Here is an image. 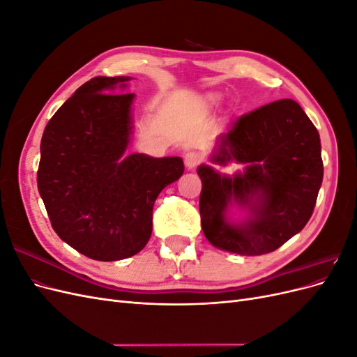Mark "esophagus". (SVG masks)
<instances>
[{
  "label": "esophagus",
  "mask_w": 357,
  "mask_h": 357,
  "mask_svg": "<svg viewBox=\"0 0 357 357\" xmlns=\"http://www.w3.org/2000/svg\"><path fill=\"white\" fill-rule=\"evenodd\" d=\"M201 160H202V156L199 153H197V152H188L186 156H185V164H186V167L189 169L195 168Z\"/></svg>",
  "instance_id": "1"
}]
</instances>
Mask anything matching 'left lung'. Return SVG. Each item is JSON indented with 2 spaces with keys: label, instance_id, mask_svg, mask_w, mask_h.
<instances>
[{
  "label": "left lung",
  "instance_id": "left-lung-1",
  "mask_svg": "<svg viewBox=\"0 0 357 357\" xmlns=\"http://www.w3.org/2000/svg\"><path fill=\"white\" fill-rule=\"evenodd\" d=\"M213 164L243 165L232 176L199 165L201 225L220 250L271 253L310 220L323 180L320 135L294 100H280L243 114L218 138ZM235 206L245 215L232 221Z\"/></svg>",
  "mask_w": 357,
  "mask_h": 357
}]
</instances>
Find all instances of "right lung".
<instances>
[{"label": "right lung", "instance_id": "1", "mask_svg": "<svg viewBox=\"0 0 357 357\" xmlns=\"http://www.w3.org/2000/svg\"><path fill=\"white\" fill-rule=\"evenodd\" d=\"M132 77H93L46 125L37 183L62 241L95 261L142 252L152 235L153 205L185 171L178 156L126 155L134 134Z\"/></svg>", "mask_w": 357, "mask_h": 357}]
</instances>
